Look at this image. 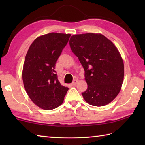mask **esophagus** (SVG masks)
Segmentation results:
<instances>
[{
	"instance_id": "esophagus-1",
	"label": "esophagus",
	"mask_w": 145,
	"mask_h": 145,
	"mask_svg": "<svg viewBox=\"0 0 145 145\" xmlns=\"http://www.w3.org/2000/svg\"><path fill=\"white\" fill-rule=\"evenodd\" d=\"M77 82H78L77 80H73V82H72V84H71V85H72V86H75L76 85V84H77Z\"/></svg>"
}]
</instances>
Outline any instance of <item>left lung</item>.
Wrapping results in <instances>:
<instances>
[{
    "instance_id": "1",
    "label": "left lung",
    "mask_w": 145,
    "mask_h": 145,
    "mask_svg": "<svg viewBox=\"0 0 145 145\" xmlns=\"http://www.w3.org/2000/svg\"><path fill=\"white\" fill-rule=\"evenodd\" d=\"M69 44L85 70L88 88L82 93L84 100L95 106L112 102L124 78V63L118 48L101 33L72 35Z\"/></svg>"
}]
</instances>
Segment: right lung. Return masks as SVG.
I'll return each mask as SVG.
<instances>
[{
    "instance_id": "obj_1",
    "label": "right lung",
    "mask_w": 145,
    "mask_h": 145,
    "mask_svg": "<svg viewBox=\"0 0 145 145\" xmlns=\"http://www.w3.org/2000/svg\"><path fill=\"white\" fill-rule=\"evenodd\" d=\"M70 35L52 32L38 37L26 54L24 86L31 100L42 109L50 110L61 105L69 90L60 84L54 69Z\"/></svg>"
}]
</instances>
